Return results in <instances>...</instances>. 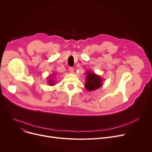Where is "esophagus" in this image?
Listing matches in <instances>:
<instances>
[{"label":"esophagus","mask_w":152,"mask_h":152,"mask_svg":"<svg viewBox=\"0 0 152 152\" xmlns=\"http://www.w3.org/2000/svg\"><path fill=\"white\" fill-rule=\"evenodd\" d=\"M69 71L71 73H74V68L73 67H69Z\"/></svg>","instance_id":"obj_1"}]
</instances>
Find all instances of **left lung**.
Returning a JSON list of instances; mask_svg holds the SVG:
<instances>
[{
  "label": "left lung",
  "instance_id": "8db88e82",
  "mask_svg": "<svg viewBox=\"0 0 152 152\" xmlns=\"http://www.w3.org/2000/svg\"><path fill=\"white\" fill-rule=\"evenodd\" d=\"M86 74L85 87L87 91H93L102 87L103 79L100 76L97 75L94 73H91V71H87Z\"/></svg>",
  "mask_w": 152,
  "mask_h": 152
}]
</instances>
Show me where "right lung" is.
Segmentation results:
<instances>
[{"instance_id":"1","label":"right lung","mask_w":152,"mask_h":152,"mask_svg":"<svg viewBox=\"0 0 152 152\" xmlns=\"http://www.w3.org/2000/svg\"><path fill=\"white\" fill-rule=\"evenodd\" d=\"M49 84L50 86H53V85L55 84H53V82L52 79H49Z\"/></svg>"}]
</instances>
